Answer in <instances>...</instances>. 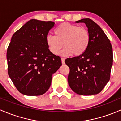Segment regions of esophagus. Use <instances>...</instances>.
<instances>
[{"mask_svg":"<svg viewBox=\"0 0 121 121\" xmlns=\"http://www.w3.org/2000/svg\"><path fill=\"white\" fill-rule=\"evenodd\" d=\"M61 63L63 64H65V58H61Z\"/></svg>","mask_w":121,"mask_h":121,"instance_id":"34e87169","label":"esophagus"}]
</instances>
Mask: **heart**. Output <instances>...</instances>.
Instances as JSON below:
<instances>
[{"instance_id":"b5f03b06","label":"heart","mask_w":121,"mask_h":121,"mask_svg":"<svg viewBox=\"0 0 121 121\" xmlns=\"http://www.w3.org/2000/svg\"><path fill=\"white\" fill-rule=\"evenodd\" d=\"M55 36L48 35L46 44L50 52L58 54L63 46L65 48L61 52L62 56H75L82 55L86 52L90 44V35L86 29L75 24L63 23L54 30Z\"/></svg>"}]
</instances>
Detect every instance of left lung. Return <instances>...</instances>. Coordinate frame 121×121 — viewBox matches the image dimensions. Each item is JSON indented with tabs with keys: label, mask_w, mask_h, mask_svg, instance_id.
<instances>
[{
	"label": "left lung",
	"mask_w": 121,
	"mask_h": 121,
	"mask_svg": "<svg viewBox=\"0 0 121 121\" xmlns=\"http://www.w3.org/2000/svg\"><path fill=\"white\" fill-rule=\"evenodd\" d=\"M75 23H85L90 41L84 54L65 60L69 68L68 84L77 94H97L110 79L113 62L111 44L102 29L91 19H82Z\"/></svg>",
	"instance_id": "1"
}]
</instances>
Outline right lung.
Listing matches in <instances>:
<instances>
[{
	"label": "right lung",
	"instance_id": "1",
	"mask_svg": "<svg viewBox=\"0 0 121 121\" xmlns=\"http://www.w3.org/2000/svg\"><path fill=\"white\" fill-rule=\"evenodd\" d=\"M54 24L31 19L11 39L7 50L8 74L22 94H44L50 86L52 75L62 65L60 57L50 52L46 41Z\"/></svg>",
	"mask_w": 121,
	"mask_h": 121
}]
</instances>
